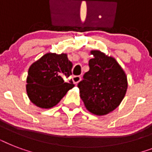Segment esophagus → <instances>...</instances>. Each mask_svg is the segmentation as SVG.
<instances>
[{
    "label": "esophagus",
    "mask_w": 152,
    "mask_h": 152,
    "mask_svg": "<svg viewBox=\"0 0 152 152\" xmlns=\"http://www.w3.org/2000/svg\"><path fill=\"white\" fill-rule=\"evenodd\" d=\"M81 77L80 76H72V81H73V83L75 84H77V83L80 81Z\"/></svg>",
    "instance_id": "1"
}]
</instances>
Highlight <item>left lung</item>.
Listing matches in <instances>:
<instances>
[{
  "mask_svg": "<svg viewBox=\"0 0 152 152\" xmlns=\"http://www.w3.org/2000/svg\"><path fill=\"white\" fill-rule=\"evenodd\" d=\"M89 71L78 83L86 108L95 115L115 110L124 99L128 83L125 72L117 61L99 50H92Z\"/></svg>",
  "mask_w": 152,
  "mask_h": 152,
  "instance_id": "obj_1",
  "label": "left lung"
}]
</instances>
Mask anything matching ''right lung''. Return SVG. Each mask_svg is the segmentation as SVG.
I'll return each mask as SVG.
<instances>
[{
	"instance_id": "add662e5",
	"label": "right lung",
	"mask_w": 152,
	"mask_h": 152,
	"mask_svg": "<svg viewBox=\"0 0 152 152\" xmlns=\"http://www.w3.org/2000/svg\"><path fill=\"white\" fill-rule=\"evenodd\" d=\"M72 64L65 53H49L33 63L27 78L30 100L40 108L56 106L75 86L72 80L64 81L72 75Z\"/></svg>"
}]
</instances>
